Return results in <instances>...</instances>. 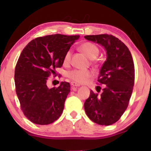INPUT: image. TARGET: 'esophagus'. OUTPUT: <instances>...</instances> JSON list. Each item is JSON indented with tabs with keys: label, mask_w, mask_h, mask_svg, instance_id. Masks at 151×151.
Segmentation results:
<instances>
[{
	"label": "esophagus",
	"mask_w": 151,
	"mask_h": 151,
	"mask_svg": "<svg viewBox=\"0 0 151 151\" xmlns=\"http://www.w3.org/2000/svg\"><path fill=\"white\" fill-rule=\"evenodd\" d=\"M71 85L72 86H80V84L76 83V82H71Z\"/></svg>",
	"instance_id": "1"
}]
</instances>
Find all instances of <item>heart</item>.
Instances as JSON below:
<instances>
[{"mask_svg":"<svg viewBox=\"0 0 151 151\" xmlns=\"http://www.w3.org/2000/svg\"><path fill=\"white\" fill-rule=\"evenodd\" d=\"M80 49L83 51L88 58L90 59H95L98 57L100 53V50L97 45L92 42H84L80 46ZM71 58V51L69 49L64 55L63 63L64 64H69ZM93 73L91 71L88 70H73L68 73V77L72 81L78 84L85 83L89 78L92 77Z\"/></svg>","mask_w":151,"mask_h":151,"instance_id":"1","label":"heart"}]
</instances>
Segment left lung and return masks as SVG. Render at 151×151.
<instances>
[{
    "mask_svg": "<svg viewBox=\"0 0 151 151\" xmlns=\"http://www.w3.org/2000/svg\"><path fill=\"white\" fill-rule=\"evenodd\" d=\"M84 38L104 47L107 55L98 79L104 88L100 96L91 91L84 110L93 122L111 125L119 120L129 105L135 81L133 58L124 43L112 35H90Z\"/></svg>",
    "mask_w": 151,
    "mask_h": 151,
    "instance_id": "left-lung-1",
    "label": "left lung"
}]
</instances>
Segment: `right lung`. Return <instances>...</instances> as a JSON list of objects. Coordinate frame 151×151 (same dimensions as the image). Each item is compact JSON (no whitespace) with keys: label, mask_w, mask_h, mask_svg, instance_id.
<instances>
[{"label":"right lung","mask_w":151,"mask_h":151,"mask_svg":"<svg viewBox=\"0 0 151 151\" xmlns=\"http://www.w3.org/2000/svg\"><path fill=\"white\" fill-rule=\"evenodd\" d=\"M80 38L62 34L38 37L28 43L20 53L15 68L16 92L21 110L32 122L53 123L60 117L70 92L69 82L49 88L47 80L55 68L63 65L64 55Z\"/></svg>","instance_id":"right-lung-1"}]
</instances>
